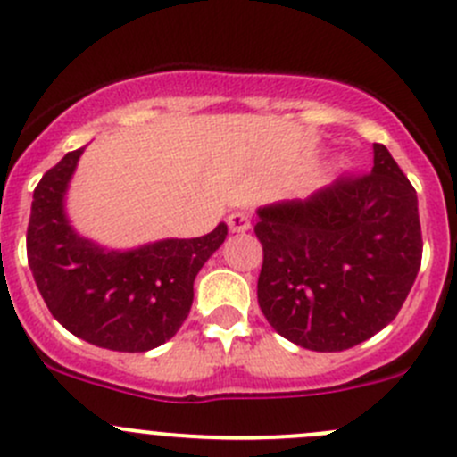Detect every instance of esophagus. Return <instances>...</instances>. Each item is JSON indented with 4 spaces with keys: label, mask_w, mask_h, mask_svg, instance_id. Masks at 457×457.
<instances>
[{
    "label": "esophagus",
    "mask_w": 457,
    "mask_h": 457,
    "mask_svg": "<svg viewBox=\"0 0 457 457\" xmlns=\"http://www.w3.org/2000/svg\"><path fill=\"white\" fill-rule=\"evenodd\" d=\"M228 225H229V232L241 234L252 228V219L247 212H232V214L228 216Z\"/></svg>",
    "instance_id": "1"
}]
</instances>
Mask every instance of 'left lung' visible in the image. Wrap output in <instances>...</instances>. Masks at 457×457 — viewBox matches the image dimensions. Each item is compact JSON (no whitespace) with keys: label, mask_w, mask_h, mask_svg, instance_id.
Wrapping results in <instances>:
<instances>
[{"label":"left lung","mask_w":457,"mask_h":457,"mask_svg":"<svg viewBox=\"0 0 457 457\" xmlns=\"http://www.w3.org/2000/svg\"><path fill=\"white\" fill-rule=\"evenodd\" d=\"M258 305L283 338L343 352L385 329L422 261L418 196L385 145L371 174L256 210Z\"/></svg>","instance_id":"1"}]
</instances>
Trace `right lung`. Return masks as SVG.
I'll use <instances>...</instances> for the list:
<instances>
[{
    "label": "right lung",
    "instance_id": "1",
    "mask_svg": "<svg viewBox=\"0 0 457 457\" xmlns=\"http://www.w3.org/2000/svg\"><path fill=\"white\" fill-rule=\"evenodd\" d=\"M86 147L68 152L32 192L29 265L50 314L96 347L141 353L172 338L190 314L195 278L228 225L199 238H161L114 250L77 232L68 187Z\"/></svg>",
    "mask_w": 457,
    "mask_h": 457
}]
</instances>
